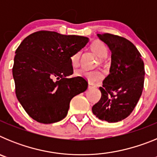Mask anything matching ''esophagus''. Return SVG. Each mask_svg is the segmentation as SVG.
<instances>
[{
    "label": "esophagus",
    "mask_w": 157,
    "mask_h": 157,
    "mask_svg": "<svg viewBox=\"0 0 157 157\" xmlns=\"http://www.w3.org/2000/svg\"><path fill=\"white\" fill-rule=\"evenodd\" d=\"M96 87V85L95 84H94V83H91V82H89V85H88V88L89 89H94Z\"/></svg>",
    "instance_id": "34e87169"
}]
</instances>
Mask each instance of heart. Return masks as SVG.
I'll return each instance as SVG.
<instances>
[{
  "instance_id": "heart-1",
  "label": "heart",
  "mask_w": 157,
  "mask_h": 157,
  "mask_svg": "<svg viewBox=\"0 0 157 157\" xmlns=\"http://www.w3.org/2000/svg\"><path fill=\"white\" fill-rule=\"evenodd\" d=\"M90 49L96 56H98L101 59H104L108 56L109 53V49L106 45L103 42L100 41H96L93 42L90 45ZM81 56V52H76L74 54H72L71 56V63L74 67H77L79 64V59ZM76 76H81L88 80L90 82H96L103 78V74L100 71H87L79 69L75 71Z\"/></svg>"
}]
</instances>
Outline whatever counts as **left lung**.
Masks as SVG:
<instances>
[{"mask_svg":"<svg viewBox=\"0 0 157 157\" xmlns=\"http://www.w3.org/2000/svg\"><path fill=\"white\" fill-rule=\"evenodd\" d=\"M112 52L110 74L100 87L101 98L93 106L101 120L116 123L130 115L142 94L145 67L141 56L132 42L111 34H98Z\"/></svg>","mask_w":157,"mask_h":157,"instance_id":"1","label":"left lung"}]
</instances>
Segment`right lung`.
Wrapping results in <instances>:
<instances>
[{
    "label": "right lung",
    "mask_w": 157,
    "mask_h": 157,
    "mask_svg": "<svg viewBox=\"0 0 157 157\" xmlns=\"http://www.w3.org/2000/svg\"><path fill=\"white\" fill-rule=\"evenodd\" d=\"M89 38L41 30L27 36L16 50L12 75L16 98L38 123H52L66 117L70 101L86 90L84 78L73 74L71 56Z\"/></svg>",
    "instance_id": "1"
}]
</instances>
